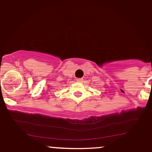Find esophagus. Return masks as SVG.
Instances as JSON below:
<instances>
[{
  "mask_svg": "<svg viewBox=\"0 0 152 152\" xmlns=\"http://www.w3.org/2000/svg\"><path fill=\"white\" fill-rule=\"evenodd\" d=\"M76 80V81H77V82H80V83L83 81V78H77Z\"/></svg>",
  "mask_w": 152,
  "mask_h": 152,
  "instance_id": "obj_1",
  "label": "esophagus"
}]
</instances>
